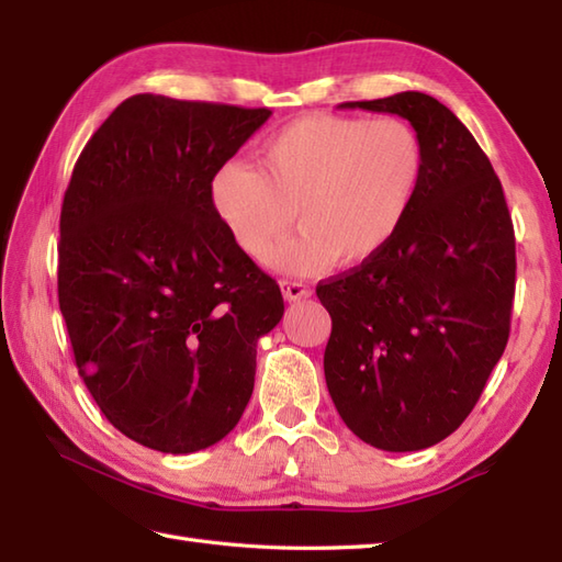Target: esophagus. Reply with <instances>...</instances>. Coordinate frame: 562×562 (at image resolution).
<instances>
[{
  "instance_id": "34e87169",
  "label": "esophagus",
  "mask_w": 562,
  "mask_h": 562,
  "mask_svg": "<svg viewBox=\"0 0 562 562\" xmlns=\"http://www.w3.org/2000/svg\"><path fill=\"white\" fill-rule=\"evenodd\" d=\"M280 290L288 302H300L304 296H312V288H306V284L296 280H280Z\"/></svg>"
}]
</instances>
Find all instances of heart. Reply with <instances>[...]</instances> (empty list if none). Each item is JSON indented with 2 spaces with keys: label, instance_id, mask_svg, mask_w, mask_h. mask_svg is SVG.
Wrapping results in <instances>:
<instances>
[{
  "label": "heart",
  "instance_id": "1",
  "mask_svg": "<svg viewBox=\"0 0 562 562\" xmlns=\"http://www.w3.org/2000/svg\"><path fill=\"white\" fill-rule=\"evenodd\" d=\"M425 147L403 117L306 115L268 137L258 169L229 161L214 173L212 207L250 258L268 254L294 224L302 234L266 258L272 270L314 274L357 268L393 244L411 217Z\"/></svg>",
  "mask_w": 562,
  "mask_h": 562
}]
</instances>
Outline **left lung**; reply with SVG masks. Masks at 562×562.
Masks as SVG:
<instances>
[{
  "label": "left lung",
  "mask_w": 562,
  "mask_h": 562,
  "mask_svg": "<svg viewBox=\"0 0 562 562\" xmlns=\"http://www.w3.org/2000/svg\"><path fill=\"white\" fill-rule=\"evenodd\" d=\"M340 109L405 117L425 173L384 254L316 288L333 321L328 393L367 445L427 449L469 417L505 352L515 226L491 159L445 103L403 91Z\"/></svg>",
  "instance_id": "left-lung-1"
}]
</instances>
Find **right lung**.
<instances>
[{
  "mask_svg": "<svg viewBox=\"0 0 562 562\" xmlns=\"http://www.w3.org/2000/svg\"><path fill=\"white\" fill-rule=\"evenodd\" d=\"M268 109L137 93L79 154L59 214L57 296L75 362L130 439L193 453L232 432L278 282L212 207L210 186Z\"/></svg>",
  "mask_w": 562,
  "mask_h": 562,
  "instance_id": "1",
  "label": "right lung"
}]
</instances>
